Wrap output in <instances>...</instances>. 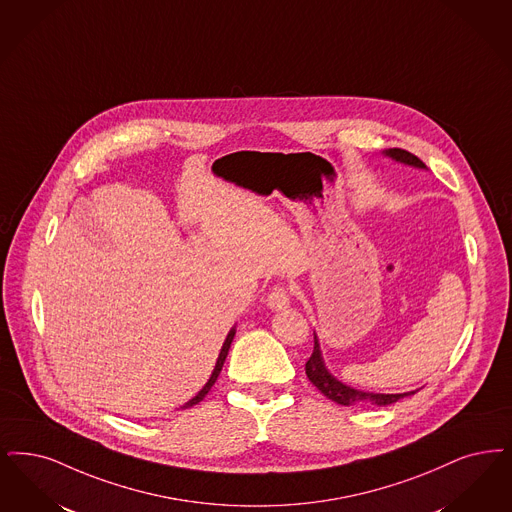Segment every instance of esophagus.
Here are the masks:
<instances>
[{
	"label": "esophagus",
	"instance_id": "34e87169",
	"mask_svg": "<svg viewBox=\"0 0 512 512\" xmlns=\"http://www.w3.org/2000/svg\"><path fill=\"white\" fill-rule=\"evenodd\" d=\"M289 291L284 286L272 287V291L266 297V305L272 310H284L289 307Z\"/></svg>",
	"mask_w": 512,
	"mask_h": 512
}]
</instances>
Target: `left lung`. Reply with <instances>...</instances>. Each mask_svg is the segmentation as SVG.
Instances as JSON below:
<instances>
[{
  "mask_svg": "<svg viewBox=\"0 0 512 512\" xmlns=\"http://www.w3.org/2000/svg\"><path fill=\"white\" fill-rule=\"evenodd\" d=\"M387 156L394 158L396 162H404V164L413 165V167H423L425 164L408 150H402V148H389L387 150ZM307 377L310 379V383L320 390L326 398H329L331 402L335 404H341V406H350V404H375V406H389L398 402L400 398L409 396L413 392H404V394H373V392H362V390L350 389L347 385H343L341 381H337L328 368L324 366V360H322V354H320V345H318V339L314 337V350L310 354V358L307 360Z\"/></svg>",
  "mask_w": 512,
  "mask_h": 512,
  "instance_id": "1",
  "label": "left lung"
}]
</instances>
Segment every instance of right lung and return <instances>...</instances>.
<instances>
[{
  "mask_svg": "<svg viewBox=\"0 0 512 512\" xmlns=\"http://www.w3.org/2000/svg\"><path fill=\"white\" fill-rule=\"evenodd\" d=\"M234 329H230V333L226 335L225 343H223V348H221V354H219V358H217V364H215V369H213V373H211V377H209V381L205 383L204 389L200 390L190 402H186L183 408H190V406H194V404H198V402H202L205 398V394L211 390V387L215 385V381H217V377H219V373H221V369H223V364H225L226 354H228V348L232 345V339H234Z\"/></svg>",
  "mask_w": 512,
  "mask_h": 512,
  "instance_id": "1",
  "label": "right lung"
}]
</instances>
